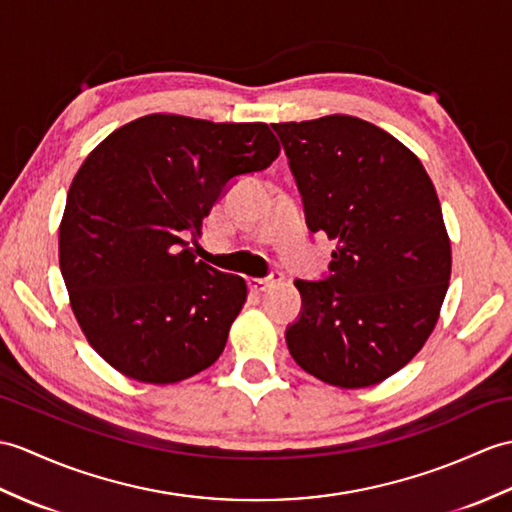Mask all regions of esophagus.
<instances>
[{
  "label": "esophagus",
  "mask_w": 512,
  "mask_h": 512,
  "mask_svg": "<svg viewBox=\"0 0 512 512\" xmlns=\"http://www.w3.org/2000/svg\"><path fill=\"white\" fill-rule=\"evenodd\" d=\"M283 279V275L281 272H272V275H268V277H264V279H257V277H253V279H248V288H251L253 292H266L270 285H275L277 281H281Z\"/></svg>",
  "instance_id": "obj_1"
}]
</instances>
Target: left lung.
<instances>
[{"instance_id": "left-lung-1", "label": "left lung", "mask_w": 512, "mask_h": 512, "mask_svg": "<svg viewBox=\"0 0 512 512\" xmlns=\"http://www.w3.org/2000/svg\"><path fill=\"white\" fill-rule=\"evenodd\" d=\"M307 227L336 240L325 281L296 279L303 314L285 340L320 382L366 388L417 355L451 277V242L417 154L353 115L279 122Z\"/></svg>"}]
</instances>
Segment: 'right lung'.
I'll return each mask as SVG.
<instances>
[{"label":"right lung","instance_id":"1","mask_svg":"<svg viewBox=\"0 0 512 512\" xmlns=\"http://www.w3.org/2000/svg\"><path fill=\"white\" fill-rule=\"evenodd\" d=\"M281 146L264 122L152 113L95 146L71 181L58 227L69 305L95 353L165 386L220 358L242 312V277L196 261L185 237L231 178L266 170Z\"/></svg>","mask_w":512,"mask_h":512}]
</instances>
